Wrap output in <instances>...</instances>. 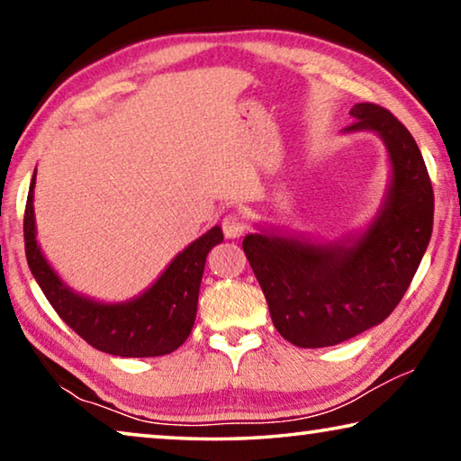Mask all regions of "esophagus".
<instances>
[{"label": "esophagus", "instance_id": "obj_1", "mask_svg": "<svg viewBox=\"0 0 461 461\" xmlns=\"http://www.w3.org/2000/svg\"><path fill=\"white\" fill-rule=\"evenodd\" d=\"M246 228H248V225H246V220H244V215H241V213L230 212V213L223 215L221 230H223V233H225V238L236 240V238L241 236V233L246 231Z\"/></svg>", "mask_w": 461, "mask_h": 461}]
</instances>
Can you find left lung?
<instances>
[{
  "instance_id": "left-lung-1",
  "label": "left lung",
  "mask_w": 461,
  "mask_h": 461,
  "mask_svg": "<svg viewBox=\"0 0 461 461\" xmlns=\"http://www.w3.org/2000/svg\"><path fill=\"white\" fill-rule=\"evenodd\" d=\"M349 115L346 131L378 134L390 158L386 197L368 230L327 244L268 231L241 241L272 323L296 348L335 346L384 321L431 240L433 186L415 138L376 104Z\"/></svg>"
}]
</instances>
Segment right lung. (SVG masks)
<instances>
[{
	"mask_svg": "<svg viewBox=\"0 0 461 461\" xmlns=\"http://www.w3.org/2000/svg\"><path fill=\"white\" fill-rule=\"evenodd\" d=\"M34 185L36 170L24 213L26 258L36 283L62 321L89 346L112 356L154 357L181 348L197 315L205 258L209 249L223 241L220 225L186 246L142 294L123 303H101L75 293L44 258L36 241Z\"/></svg>",
	"mask_w": 461,
	"mask_h": 461,
	"instance_id": "1",
	"label": "right lung"
}]
</instances>
